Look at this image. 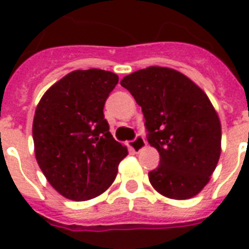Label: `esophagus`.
Wrapping results in <instances>:
<instances>
[{"instance_id": "34e87169", "label": "esophagus", "mask_w": 249, "mask_h": 249, "mask_svg": "<svg viewBox=\"0 0 249 249\" xmlns=\"http://www.w3.org/2000/svg\"><path fill=\"white\" fill-rule=\"evenodd\" d=\"M128 144L133 151H141L142 148L146 147V141H144L143 137L138 134V136H137L133 141H130Z\"/></svg>"}]
</instances>
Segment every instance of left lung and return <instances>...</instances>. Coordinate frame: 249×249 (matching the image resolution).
<instances>
[{"label": "left lung", "instance_id": "obj_1", "mask_svg": "<svg viewBox=\"0 0 249 249\" xmlns=\"http://www.w3.org/2000/svg\"><path fill=\"white\" fill-rule=\"evenodd\" d=\"M121 86L142 107L148 143L160 163L148 173L154 189L170 199L203 190L221 154V124L207 94L181 72L148 67L125 76Z\"/></svg>", "mask_w": 249, "mask_h": 249}]
</instances>
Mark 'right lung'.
Masks as SVG:
<instances>
[{
    "instance_id": "obj_1",
    "label": "right lung",
    "mask_w": 249,
    "mask_h": 249,
    "mask_svg": "<svg viewBox=\"0 0 249 249\" xmlns=\"http://www.w3.org/2000/svg\"><path fill=\"white\" fill-rule=\"evenodd\" d=\"M117 83L113 72L77 70L54 84L37 105L32 126L36 160L49 183L67 199L89 200L105 193L128 155L103 115Z\"/></svg>"
}]
</instances>
